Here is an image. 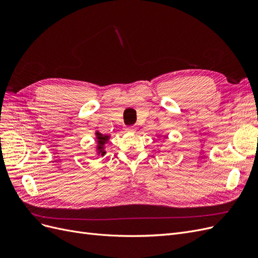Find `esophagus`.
<instances>
[{
  "label": "esophagus",
  "instance_id": "34e87169",
  "mask_svg": "<svg viewBox=\"0 0 258 258\" xmlns=\"http://www.w3.org/2000/svg\"><path fill=\"white\" fill-rule=\"evenodd\" d=\"M124 131H127V132H135V131H136V127H134V126H128V127L124 128Z\"/></svg>",
  "mask_w": 258,
  "mask_h": 258
}]
</instances>
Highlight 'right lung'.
Segmentation results:
<instances>
[{"instance_id": "1", "label": "right lung", "mask_w": 258, "mask_h": 258, "mask_svg": "<svg viewBox=\"0 0 258 258\" xmlns=\"http://www.w3.org/2000/svg\"><path fill=\"white\" fill-rule=\"evenodd\" d=\"M96 136H97V139H98V151H99V154L101 153V155H104V150H103V145L104 143L107 141L108 139V136H103L101 135L99 131L96 132Z\"/></svg>"}]
</instances>
